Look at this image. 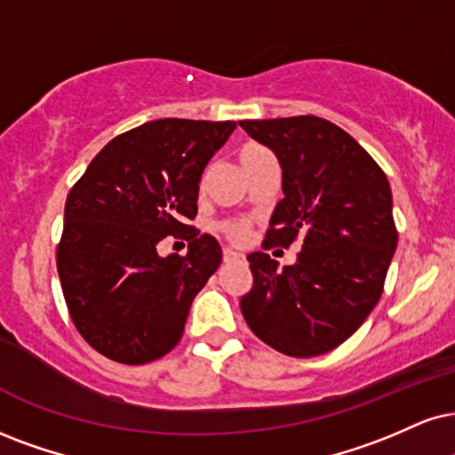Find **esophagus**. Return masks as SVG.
Listing matches in <instances>:
<instances>
[{
  "label": "esophagus",
  "instance_id": "esophagus-1",
  "mask_svg": "<svg viewBox=\"0 0 455 455\" xmlns=\"http://www.w3.org/2000/svg\"><path fill=\"white\" fill-rule=\"evenodd\" d=\"M244 257L240 255V253H236V251H232V249H226L223 251V261L226 263H232V261H243Z\"/></svg>",
  "mask_w": 455,
  "mask_h": 455
}]
</instances>
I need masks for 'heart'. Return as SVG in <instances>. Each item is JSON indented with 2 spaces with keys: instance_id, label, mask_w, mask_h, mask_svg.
Returning a JSON list of instances; mask_svg holds the SVG:
<instances>
[{
  "instance_id": "heart-1",
  "label": "heart",
  "mask_w": 455,
  "mask_h": 455,
  "mask_svg": "<svg viewBox=\"0 0 455 455\" xmlns=\"http://www.w3.org/2000/svg\"><path fill=\"white\" fill-rule=\"evenodd\" d=\"M257 149H263V148H259V145H246V148L240 151V156L251 154V151H257ZM221 232L226 234V236L232 240V243H243V240L246 238V234H249V221H244V219L223 221L221 223Z\"/></svg>"
}]
</instances>
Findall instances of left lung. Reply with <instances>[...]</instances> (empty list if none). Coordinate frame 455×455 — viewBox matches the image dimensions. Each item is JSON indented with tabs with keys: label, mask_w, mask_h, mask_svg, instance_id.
Masks as SVG:
<instances>
[{
	"label": "left lung",
	"mask_w": 455,
	"mask_h": 455,
	"mask_svg": "<svg viewBox=\"0 0 455 455\" xmlns=\"http://www.w3.org/2000/svg\"><path fill=\"white\" fill-rule=\"evenodd\" d=\"M283 168V194L263 249L304 238L293 266L257 251L253 287L240 299L251 331L287 356L333 350L371 314L384 291L396 232L384 171L355 139L316 116L243 120Z\"/></svg>",
	"instance_id": "8db88e82"
}]
</instances>
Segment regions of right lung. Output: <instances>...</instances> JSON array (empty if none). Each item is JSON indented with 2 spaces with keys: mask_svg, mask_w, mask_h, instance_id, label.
I'll use <instances>...</instances> for the list:
<instances>
[{
  "mask_svg": "<svg viewBox=\"0 0 455 455\" xmlns=\"http://www.w3.org/2000/svg\"><path fill=\"white\" fill-rule=\"evenodd\" d=\"M236 122L164 117L105 145L65 202L56 249L71 321L94 350L143 364L179 344L194 297L221 263V246L189 226L202 171ZM166 235L183 258L157 255Z\"/></svg>",
  "mask_w": 455,
  "mask_h": 455,
  "instance_id": "right-lung-1",
  "label": "right lung"
}]
</instances>
